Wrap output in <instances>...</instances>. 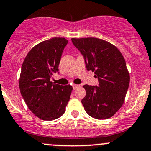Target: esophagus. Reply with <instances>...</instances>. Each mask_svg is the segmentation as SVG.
Masks as SVG:
<instances>
[{"label":"esophagus","mask_w":151,"mask_h":151,"mask_svg":"<svg viewBox=\"0 0 151 151\" xmlns=\"http://www.w3.org/2000/svg\"><path fill=\"white\" fill-rule=\"evenodd\" d=\"M79 86H80V85H79V84H72V87H73L74 89H78V88H79Z\"/></svg>","instance_id":"obj_1"}]
</instances>
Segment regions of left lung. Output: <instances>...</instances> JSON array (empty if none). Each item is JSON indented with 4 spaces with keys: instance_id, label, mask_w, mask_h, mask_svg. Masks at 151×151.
<instances>
[{
    "instance_id": "1",
    "label": "left lung",
    "mask_w": 151,
    "mask_h": 151,
    "mask_svg": "<svg viewBox=\"0 0 151 151\" xmlns=\"http://www.w3.org/2000/svg\"><path fill=\"white\" fill-rule=\"evenodd\" d=\"M72 42L84 57L86 70L94 72L99 81L98 86H83L84 110L94 119H109L122 106L129 86L125 60L116 47L104 40L72 38Z\"/></svg>"
}]
</instances>
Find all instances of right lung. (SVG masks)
Listing matches in <instances>:
<instances>
[{"instance_id":"right-lung-1","label":"right lung","mask_w":151,"mask_h":151,"mask_svg":"<svg viewBox=\"0 0 151 151\" xmlns=\"http://www.w3.org/2000/svg\"><path fill=\"white\" fill-rule=\"evenodd\" d=\"M67 43L64 37L43 41L31 49L22 65L20 93L29 109L42 120L52 121L62 116L70 100L72 86H62L50 80L58 72Z\"/></svg>"}]
</instances>
